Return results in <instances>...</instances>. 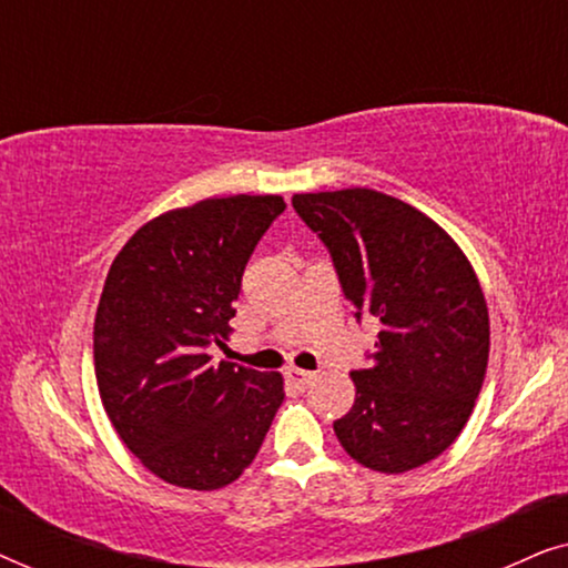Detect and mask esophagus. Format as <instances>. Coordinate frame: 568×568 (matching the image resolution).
Segmentation results:
<instances>
[{
    "mask_svg": "<svg viewBox=\"0 0 568 568\" xmlns=\"http://www.w3.org/2000/svg\"><path fill=\"white\" fill-rule=\"evenodd\" d=\"M284 377L290 379L292 385H297V387H307L310 383H313V372H305V369H297V367L286 369Z\"/></svg>",
    "mask_w": 568,
    "mask_h": 568,
    "instance_id": "34e87169",
    "label": "esophagus"
}]
</instances>
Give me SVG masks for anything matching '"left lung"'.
Returning <instances> with one entry per match:
<instances>
[{"mask_svg": "<svg viewBox=\"0 0 568 568\" xmlns=\"http://www.w3.org/2000/svg\"><path fill=\"white\" fill-rule=\"evenodd\" d=\"M336 263L356 317L379 321L372 367L352 372L354 406L333 422L364 468L406 473L468 424L486 377L488 307L463 247L432 216L372 189L294 193Z\"/></svg>", "mask_w": 568, "mask_h": 568, "instance_id": "obj_1", "label": "left lung"}]
</instances>
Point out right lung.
<instances>
[{
  "mask_svg": "<svg viewBox=\"0 0 568 568\" xmlns=\"http://www.w3.org/2000/svg\"><path fill=\"white\" fill-rule=\"evenodd\" d=\"M282 196L204 199L142 224L108 268L92 354L100 400L165 484L216 491L243 476L284 400L278 372L222 359L245 263Z\"/></svg>",
  "mask_w": 568,
  "mask_h": 568,
  "instance_id": "obj_1",
  "label": "right lung"
}]
</instances>
